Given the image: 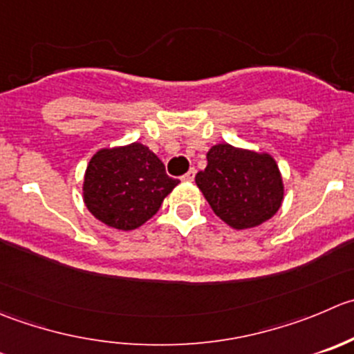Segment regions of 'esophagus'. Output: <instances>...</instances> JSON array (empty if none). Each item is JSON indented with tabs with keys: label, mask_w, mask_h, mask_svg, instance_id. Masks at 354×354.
Wrapping results in <instances>:
<instances>
[{
	"label": "esophagus",
	"mask_w": 354,
	"mask_h": 354,
	"mask_svg": "<svg viewBox=\"0 0 354 354\" xmlns=\"http://www.w3.org/2000/svg\"><path fill=\"white\" fill-rule=\"evenodd\" d=\"M195 173H197V171H195L194 167H190V169H188L187 173H185L183 176H181V180H183V181H194V178H195Z\"/></svg>",
	"instance_id": "1"
}]
</instances>
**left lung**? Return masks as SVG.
I'll use <instances>...</instances> for the list:
<instances>
[{
  "label": "left lung",
  "instance_id": "8db88e82",
  "mask_svg": "<svg viewBox=\"0 0 354 354\" xmlns=\"http://www.w3.org/2000/svg\"><path fill=\"white\" fill-rule=\"evenodd\" d=\"M195 183L219 219L235 230L268 221L283 201V181L270 153L218 143Z\"/></svg>",
  "mask_w": 354,
  "mask_h": 354
}]
</instances>
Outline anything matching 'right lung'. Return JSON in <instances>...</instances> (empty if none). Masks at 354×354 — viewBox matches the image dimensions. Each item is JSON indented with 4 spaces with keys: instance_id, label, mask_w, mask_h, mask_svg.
I'll return each mask as SVG.
<instances>
[{
    "instance_id": "right-lung-1",
    "label": "right lung",
    "mask_w": 354,
    "mask_h": 354,
    "mask_svg": "<svg viewBox=\"0 0 354 354\" xmlns=\"http://www.w3.org/2000/svg\"><path fill=\"white\" fill-rule=\"evenodd\" d=\"M180 183L142 143L102 149L86 167L82 197L88 211L112 228L135 230L149 221Z\"/></svg>"
}]
</instances>
